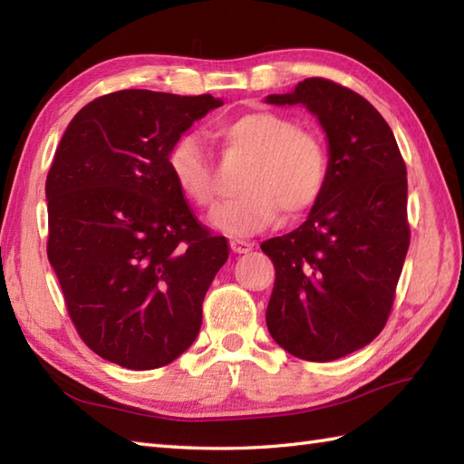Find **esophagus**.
<instances>
[{"instance_id":"34e87169","label":"esophagus","mask_w":464,"mask_h":464,"mask_svg":"<svg viewBox=\"0 0 464 464\" xmlns=\"http://www.w3.org/2000/svg\"><path fill=\"white\" fill-rule=\"evenodd\" d=\"M229 245H231V251L233 253H249L253 249V243L245 241V239H237V237H233L229 241Z\"/></svg>"}]
</instances>
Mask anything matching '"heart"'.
<instances>
[{
  "label": "heart",
  "instance_id": "b5f03b06",
  "mask_svg": "<svg viewBox=\"0 0 464 464\" xmlns=\"http://www.w3.org/2000/svg\"><path fill=\"white\" fill-rule=\"evenodd\" d=\"M227 155L247 157L239 193L211 213V225L233 237L253 235L277 219L309 211L327 185L329 155L309 130L275 111H249L217 127ZM169 173L187 199L207 209L215 201V167L197 135H181L167 153Z\"/></svg>",
  "mask_w": 464,
  "mask_h": 464
}]
</instances>
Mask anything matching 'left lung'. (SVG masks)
I'll return each mask as SVG.
<instances>
[{"instance_id": "obj_1", "label": "left lung", "mask_w": 464, "mask_h": 464, "mask_svg": "<svg viewBox=\"0 0 464 464\" xmlns=\"http://www.w3.org/2000/svg\"><path fill=\"white\" fill-rule=\"evenodd\" d=\"M267 103H303L329 140L327 185L297 229L261 243L275 265L267 327L293 357L327 362L369 344L395 301L411 229L407 167L374 107L323 77Z\"/></svg>"}]
</instances>
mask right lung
Here are the masks:
<instances>
[{
	"label": "right lung",
	"instance_id": "1",
	"mask_svg": "<svg viewBox=\"0 0 464 464\" xmlns=\"http://www.w3.org/2000/svg\"><path fill=\"white\" fill-rule=\"evenodd\" d=\"M223 105L213 95L123 90L80 110L47 173V259L82 341L131 371L191 347L227 257L167 167L171 145Z\"/></svg>",
	"mask_w": 464,
	"mask_h": 464
}]
</instances>
